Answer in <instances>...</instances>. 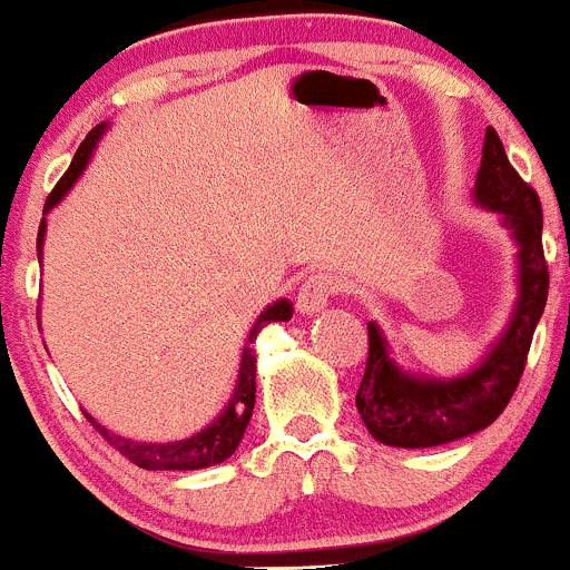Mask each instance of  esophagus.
<instances>
[{
	"label": "esophagus",
	"mask_w": 570,
	"mask_h": 570,
	"mask_svg": "<svg viewBox=\"0 0 570 570\" xmlns=\"http://www.w3.org/2000/svg\"><path fill=\"white\" fill-rule=\"evenodd\" d=\"M340 289L337 278L332 276V273H313V276H307L303 281V286H299V294H297V307L299 313H318L324 311V305L330 303L332 297H335Z\"/></svg>",
	"instance_id": "1"
}]
</instances>
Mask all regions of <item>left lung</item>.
Instances as JSON below:
<instances>
[{"mask_svg":"<svg viewBox=\"0 0 570 570\" xmlns=\"http://www.w3.org/2000/svg\"><path fill=\"white\" fill-rule=\"evenodd\" d=\"M474 198L501 214L520 246V299L514 318L485 362L458 381L404 375L389 358L377 324H367L370 351L356 391V407L370 434L391 448H434L490 426L525 372L528 351L549 292V267L541 246L544 219L539 195L514 171L493 128L485 134Z\"/></svg>","mask_w":570,"mask_h":570,"instance_id":"8db88e82","label":"left lung"}]
</instances>
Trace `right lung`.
Returning <instances> with one entry per match:
<instances>
[{
	"mask_svg": "<svg viewBox=\"0 0 570 570\" xmlns=\"http://www.w3.org/2000/svg\"><path fill=\"white\" fill-rule=\"evenodd\" d=\"M104 122L90 130L85 136V141L80 144V149L75 153V160L67 168V174L58 179V185L53 187V193L48 195L45 200V214L56 206L58 200L67 195V189L75 185L77 176L82 174L85 163H88L90 153H94L96 141L101 139L104 134ZM42 240H45V217L39 222V233H37V254H42ZM292 318V303L289 299H278L276 305H271L263 316L257 318L254 330L248 332V345L244 348V358H240V372H238V385H235V394L227 404V410L222 412L217 421L212 426H206L200 434L189 436V440L181 442H134L126 440V436H117L112 431H107L104 426H98L94 417L85 412V417L90 421L98 434L104 436L120 455H126L128 461H134L136 466L141 469H179V472H187V469H206L214 466V463L227 461L235 453L240 440H244V431L248 426V417H252L254 410V394H257V356H254V337L259 335V330L273 322H289Z\"/></svg>",
	"mask_w": 570,
	"mask_h": 570,
	"instance_id": "right-lung-1",
	"label": "right lung"
}]
</instances>
